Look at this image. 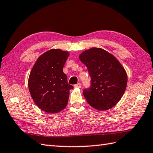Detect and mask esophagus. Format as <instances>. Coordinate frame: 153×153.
I'll return each mask as SVG.
<instances>
[{
  "label": "esophagus",
  "mask_w": 153,
  "mask_h": 153,
  "mask_svg": "<svg viewBox=\"0 0 153 153\" xmlns=\"http://www.w3.org/2000/svg\"><path fill=\"white\" fill-rule=\"evenodd\" d=\"M74 87H82V84H81L80 83H78L77 84H76V85H74Z\"/></svg>",
  "instance_id": "esophagus-1"
}]
</instances>
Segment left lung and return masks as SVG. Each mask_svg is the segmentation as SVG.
<instances>
[{"mask_svg": "<svg viewBox=\"0 0 153 153\" xmlns=\"http://www.w3.org/2000/svg\"><path fill=\"white\" fill-rule=\"evenodd\" d=\"M91 77V86L83 94L89 105L98 110L115 106L126 89L128 76L120 62L108 52L91 48L79 55Z\"/></svg>", "mask_w": 153, "mask_h": 153, "instance_id": "1", "label": "left lung"}]
</instances>
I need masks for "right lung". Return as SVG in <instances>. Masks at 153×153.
<instances>
[{
	"label": "right lung",
	"mask_w": 153,
	"mask_h": 153,
	"mask_svg": "<svg viewBox=\"0 0 153 153\" xmlns=\"http://www.w3.org/2000/svg\"><path fill=\"white\" fill-rule=\"evenodd\" d=\"M69 53L51 49L38 58L30 74L29 90L36 105L47 113H57L66 106L70 90L63 67Z\"/></svg>",
	"instance_id": "right-lung-1"
}]
</instances>
